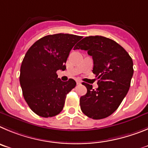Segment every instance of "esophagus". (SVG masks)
I'll list each match as a JSON object with an SVG mask.
<instances>
[{
	"label": "esophagus",
	"instance_id": "obj_1",
	"mask_svg": "<svg viewBox=\"0 0 148 148\" xmlns=\"http://www.w3.org/2000/svg\"><path fill=\"white\" fill-rule=\"evenodd\" d=\"M76 82H77V85H80L81 84V82L79 80H78V79H77V80H76Z\"/></svg>",
	"mask_w": 148,
	"mask_h": 148
}]
</instances>
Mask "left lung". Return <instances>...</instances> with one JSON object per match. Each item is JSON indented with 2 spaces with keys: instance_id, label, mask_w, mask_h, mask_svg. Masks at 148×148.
<instances>
[{
  "instance_id": "left-lung-1",
  "label": "left lung",
  "mask_w": 148,
  "mask_h": 148,
  "mask_svg": "<svg viewBox=\"0 0 148 148\" xmlns=\"http://www.w3.org/2000/svg\"><path fill=\"white\" fill-rule=\"evenodd\" d=\"M74 49L85 50L92 56V71L98 79L96 90L91 85L82 83L87 93L79 99L81 110L91 119L106 118L118 108L128 92L134 74L132 58L116 42L102 36L86 37Z\"/></svg>"
}]
</instances>
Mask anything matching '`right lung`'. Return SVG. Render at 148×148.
Returning a JSON list of instances; mask_svg holds the SVG:
<instances>
[{
    "mask_svg": "<svg viewBox=\"0 0 148 148\" xmlns=\"http://www.w3.org/2000/svg\"><path fill=\"white\" fill-rule=\"evenodd\" d=\"M81 36L55 34L45 36L29 48L21 66L20 83L29 108L45 118L58 115L64 107L66 95L76 82L58 78V70H66L65 63L71 49Z\"/></svg>",
    "mask_w": 148,
    "mask_h": 148,
    "instance_id": "1",
    "label": "right lung"
}]
</instances>
